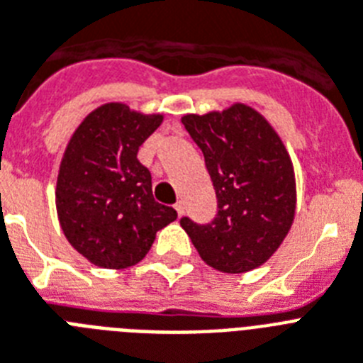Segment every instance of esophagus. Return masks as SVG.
I'll list each match as a JSON object with an SVG mask.
<instances>
[{
	"label": "esophagus",
	"instance_id": "34e87169",
	"mask_svg": "<svg viewBox=\"0 0 363 363\" xmlns=\"http://www.w3.org/2000/svg\"><path fill=\"white\" fill-rule=\"evenodd\" d=\"M174 208H176V211H178V217H182V215H184V211H185L184 203L178 202V203H176V206H174Z\"/></svg>",
	"mask_w": 363,
	"mask_h": 363
}]
</instances>
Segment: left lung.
<instances>
[{
	"label": "left lung",
	"instance_id": "8db88e82",
	"mask_svg": "<svg viewBox=\"0 0 363 363\" xmlns=\"http://www.w3.org/2000/svg\"><path fill=\"white\" fill-rule=\"evenodd\" d=\"M182 124L202 150L218 211L213 223L179 220L200 257L217 271L241 274L267 262L291 230L296 209L293 161L280 135L247 104Z\"/></svg>",
	"mask_w": 363,
	"mask_h": 363
}]
</instances>
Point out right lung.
I'll use <instances>...</instances> for the list:
<instances>
[{
  "label": "right lung",
  "instance_id": "right-lung-1",
  "mask_svg": "<svg viewBox=\"0 0 363 363\" xmlns=\"http://www.w3.org/2000/svg\"><path fill=\"white\" fill-rule=\"evenodd\" d=\"M163 122L122 101L96 107L68 140L59 164L55 208L72 247L92 265L125 269L152 248L155 233L178 218L152 194L139 146Z\"/></svg>",
  "mask_w": 363,
  "mask_h": 363
}]
</instances>
